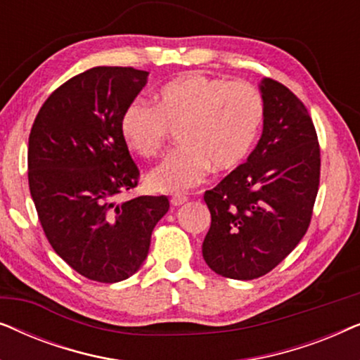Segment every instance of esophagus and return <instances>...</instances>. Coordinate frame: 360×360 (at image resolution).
Instances as JSON below:
<instances>
[{
	"instance_id": "34e87169",
	"label": "esophagus",
	"mask_w": 360,
	"mask_h": 360,
	"mask_svg": "<svg viewBox=\"0 0 360 360\" xmlns=\"http://www.w3.org/2000/svg\"><path fill=\"white\" fill-rule=\"evenodd\" d=\"M186 201H188V198H186L185 195H174L170 198V203L174 206H181V205H185Z\"/></svg>"
}]
</instances>
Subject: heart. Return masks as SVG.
<instances>
[{
	"label": "heart",
	"instance_id": "1",
	"mask_svg": "<svg viewBox=\"0 0 360 360\" xmlns=\"http://www.w3.org/2000/svg\"><path fill=\"white\" fill-rule=\"evenodd\" d=\"M265 116L264 98L248 82H228L203 73L172 78L155 95V106L136 100L121 116V136L144 159L160 155L172 131L181 146L147 176L155 191L181 193L213 169L243 165L257 141Z\"/></svg>",
	"mask_w": 360,
	"mask_h": 360
}]
</instances>
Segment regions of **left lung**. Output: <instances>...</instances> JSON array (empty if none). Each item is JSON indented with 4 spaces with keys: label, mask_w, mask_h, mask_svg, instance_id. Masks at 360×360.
<instances>
[{
    "label": "left lung",
    "mask_w": 360,
    "mask_h": 360,
    "mask_svg": "<svg viewBox=\"0 0 360 360\" xmlns=\"http://www.w3.org/2000/svg\"><path fill=\"white\" fill-rule=\"evenodd\" d=\"M262 136L238 169L205 191L211 226L203 259L218 275L252 280L277 267L307 234L321 154L311 116L282 83L264 78Z\"/></svg>",
    "instance_id": "obj_1"
}]
</instances>
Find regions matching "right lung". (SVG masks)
Returning <instances> with one entry per match:
<instances>
[{"label": "right lung", "mask_w": 360, "mask_h": 360, "mask_svg": "<svg viewBox=\"0 0 360 360\" xmlns=\"http://www.w3.org/2000/svg\"><path fill=\"white\" fill-rule=\"evenodd\" d=\"M149 73L95 67L52 91L34 120L27 147L29 190L52 249L83 277L101 283L136 274L167 196H137L139 169L120 122Z\"/></svg>", "instance_id": "right-lung-1"}]
</instances>
